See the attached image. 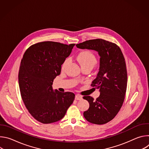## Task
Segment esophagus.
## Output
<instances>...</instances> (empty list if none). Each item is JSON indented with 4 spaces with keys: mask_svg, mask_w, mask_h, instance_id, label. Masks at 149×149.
<instances>
[{
    "mask_svg": "<svg viewBox=\"0 0 149 149\" xmlns=\"http://www.w3.org/2000/svg\"><path fill=\"white\" fill-rule=\"evenodd\" d=\"M75 100H82V97L81 96V95H79V94H77L76 95H75Z\"/></svg>",
    "mask_w": 149,
    "mask_h": 149,
    "instance_id": "esophagus-1",
    "label": "esophagus"
}]
</instances>
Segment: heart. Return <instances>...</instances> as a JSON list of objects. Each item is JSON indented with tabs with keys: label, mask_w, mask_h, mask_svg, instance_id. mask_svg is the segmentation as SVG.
<instances>
[{
	"label": "heart",
	"mask_w": 149,
	"mask_h": 149,
	"mask_svg": "<svg viewBox=\"0 0 149 149\" xmlns=\"http://www.w3.org/2000/svg\"><path fill=\"white\" fill-rule=\"evenodd\" d=\"M77 60L80 63L82 68L90 67L93 68L97 63V59L95 55L90 51H85L79 54L77 56ZM69 62V59H67L63 62L61 68L64 70Z\"/></svg>",
	"instance_id": "heart-1"
}]
</instances>
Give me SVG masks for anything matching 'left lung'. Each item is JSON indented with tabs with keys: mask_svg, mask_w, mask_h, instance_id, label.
Masks as SVG:
<instances>
[{
	"mask_svg": "<svg viewBox=\"0 0 149 149\" xmlns=\"http://www.w3.org/2000/svg\"><path fill=\"white\" fill-rule=\"evenodd\" d=\"M76 46L94 50L100 56L99 71L91 84L100 90V94L96 100L90 96L83 97L90 104L84 116L93 124H105L116 117L125 98L127 73L124 57L116 44L102 39L86 40Z\"/></svg>",
	"mask_w": 149,
	"mask_h": 149,
	"instance_id": "1",
	"label": "left lung"
}]
</instances>
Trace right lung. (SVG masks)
<instances>
[{
	"label": "right lung",
	"instance_id": "add662e5",
	"mask_svg": "<svg viewBox=\"0 0 149 149\" xmlns=\"http://www.w3.org/2000/svg\"><path fill=\"white\" fill-rule=\"evenodd\" d=\"M74 45L39 42L25 51L21 61L18 75L20 95L29 113L42 123L61 120L74 100V93L54 91L52 86Z\"/></svg>",
	"mask_w": 149,
	"mask_h": 149
}]
</instances>
